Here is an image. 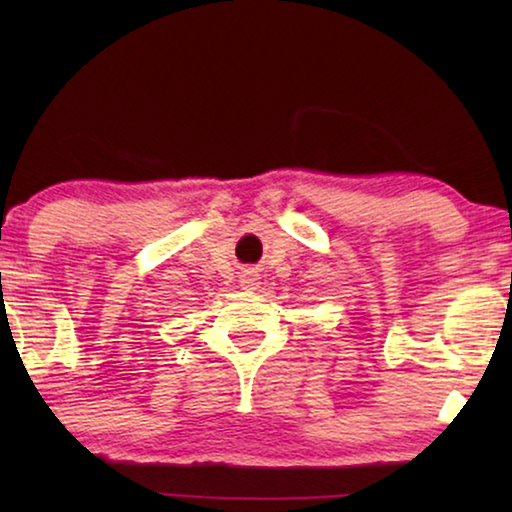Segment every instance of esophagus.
<instances>
[{
	"mask_svg": "<svg viewBox=\"0 0 512 512\" xmlns=\"http://www.w3.org/2000/svg\"><path fill=\"white\" fill-rule=\"evenodd\" d=\"M257 280H259V277H257V273H255V271H246L244 275H241V284H244L246 289H255L257 284H259Z\"/></svg>",
	"mask_w": 512,
	"mask_h": 512,
	"instance_id": "esophagus-1",
	"label": "esophagus"
}]
</instances>
